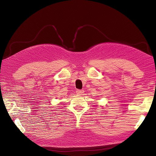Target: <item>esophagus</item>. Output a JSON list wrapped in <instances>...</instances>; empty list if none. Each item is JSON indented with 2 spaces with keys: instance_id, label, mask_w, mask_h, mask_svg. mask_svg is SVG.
<instances>
[{
  "instance_id": "esophagus-1",
  "label": "esophagus",
  "mask_w": 156,
  "mask_h": 156,
  "mask_svg": "<svg viewBox=\"0 0 156 156\" xmlns=\"http://www.w3.org/2000/svg\"><path fill=\"white\" fill-rule=\"evenodd\" d=\"M84 90H79V89H77L76 90V93L78 94V95H83V94H84Z\"/></svg>"
}]
</instances>
